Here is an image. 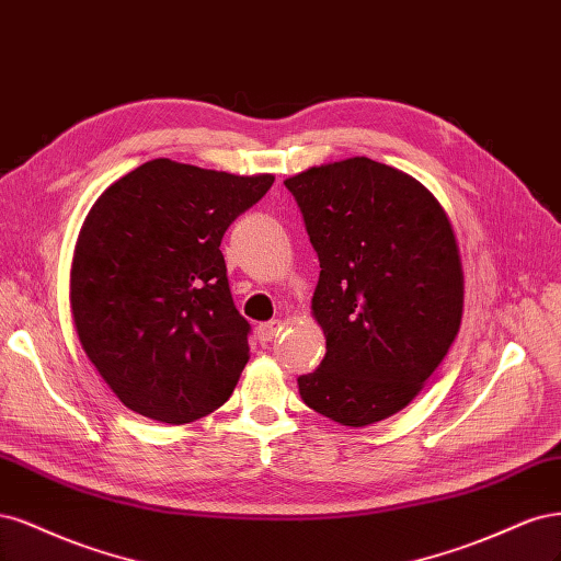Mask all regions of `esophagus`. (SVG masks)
<instances>
[{
	"label": "esophagus",
	"mask_w": 561,
	"mask_h": 561,
	"mask_svg": "<svg viewBox=\"0 0 561 561\" xmlns=\"http://www.w3.org/2000/svg\"><path fill=\"white\" fill-rule=\"evenodd\" d=\"M284 329V321H279V319H273V321H265V323H261V327L256 329V335H259V340L261 342H273L277 335H279V331Z\"/></svg>",
	"instance_id": "obj_1"
}]
</instances>
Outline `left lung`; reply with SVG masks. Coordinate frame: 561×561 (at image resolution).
Returning a JSON list of instances; mask_svg holds the SVG:
<instances>
[{
    "label": "left lung",
    "instance_id": "left-lung-1",
    "mask_svg": "<svg viewBox=\"0 0 561 561\" xmlns=\"http://www.w3.org/2000/svg\"><path fill=\"white\" fill-rule=\"evenodd\" d=\"M294 193L319 256L312 314L327 356L300 399L342 426L403 410L440 366L463 312V273L445 209L417 179L356 156L305 170Z\"/></svg>",
    "mask_w": 561,
    "mask_h": 561
}]
</instances>
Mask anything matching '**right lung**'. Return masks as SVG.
I'll use <instances>...</instances> for the list:
<instances>
[{"instance_id":"obj_1","label":"right lung","mask_w":561,"mask_h":561,"mask_svg":"<svg viewBox=\"0 0 561 561\" xmlns=\"http://www.w3.org/2000/svg\"><path fill=\"white\" fill-rule=\"evenodd\" d=\"M273 182L156 158L88 211L71 261V314L85 356L125 408L188 424L230 399L251 327L232 302L219 247Z\"/></svg>"}]
</instances>
